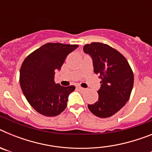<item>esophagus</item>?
Here are the masks:
<instances>
[{"mask_svg": "<svg viewBox=\"0 0 152 152\" xmlns=\"http://www.w3.org/2000/svg\"><path fill=\"white\" fill-rule=\"evenodd\" d=\"M77 89H78V90H80V91H84V88H81L80 86H77Z\"/></svg>", "mask_w": 152, "mask_h": 152, "instance_id": "esophagus-1", "label": "esophagus"}]
</instances>
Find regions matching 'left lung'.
Returning a JSON list of instances; mask_svg holds the SVG:
<instances>
[{"label":"left lung","instance_id":"8db88e82","mask_svg":"<svg viewBox=\"0 0 152 152\" xmlns=\"http://www.w3.org/2000/svg\"><path fill=\"white\" fill-rule=\"evenodd\" d=\"M84 52L91 55L94 72L101 79L98 100L88 104V108L98 117H110L129 99L134 83L133 72L126 58L107 44H86Z\"/></svg>","mask_w":152,"mask_h":152}]
</instances>
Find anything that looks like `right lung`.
<instances>
[{
	"mask_svg": "<svg viewBox=\"0 0 152 152\" xmlns=\"http://www.w3.org/2000/svg\"><path fill=\"white\" fill-rule=\"evenodd\" d=\"M77 45L49 42L27 56L20 71V84L31 107L45 116L59 115L67 107L73 85L55 83V70L60 69L70 52Z\"/></svg>",
	"mask_w": 152,
	"mask_h": 152,
	"instance_id": "obj_1",
	"label": "right lung"
}]
</instances>
